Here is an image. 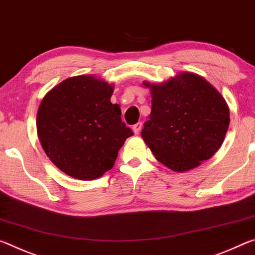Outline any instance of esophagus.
Masks as SVG:
<instances>
[{"label": "esophagus", "instance_id": "obj_1", "mask_svg": "<svg viewBox=\"0 0 255 255\" xmlns=\"http://www.w3.org/2000/svg\"><path fill=\"white\" fill-rule=\"evenodd\" d=\"M141 128H142V123H141V122L133 125V132H134V134H139Z\"/></svg>", "mask_w": 255, "mask_h": 255}]
</instances>
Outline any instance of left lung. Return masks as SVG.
<instances>
[{
  "mask_svg": "<svg viewBox=\"0 0 255 255\" xmlns=\"http://www.w3.org/2000/svg\"><path fill=\"white\" fill-rule=\"evenodd\" d=\"M151 113L141 135L156 159L185 172L208 160L220 148L229 125L225 99L206 79L184 72L150 85Z\"/></svg>",
  "mask_w": 255,
  "mask_h": 255,
  "instance_id": "8db88e82",
  "label": "left lung"
}]
</instances>
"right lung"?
Listing matches in <instances>:
<instances>
[{"label":"right lung","mask_w":255,"mask_h":255,"mask_svg":"<svg viewBox=\"0 0 255 255\" xmlns=\"http://www.w3.org/2000/svg\"><path fill=\"white\" fill-rule=\"evenodd\" d=\"M113 86L91 76L69 78L45 96L37 132L46 155L71 177L91 181L110 170L130 128L120 105L111 103Z\"/></svg>","instance_id":"right-lung-1"}]
</instances>
